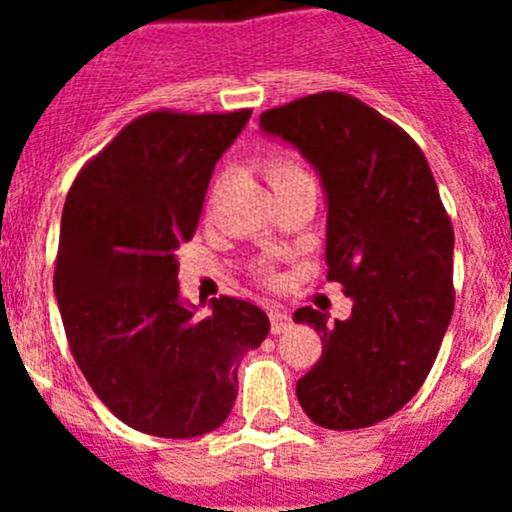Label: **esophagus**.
I'll return each mask as SVG.
<instances>
[{
  "label": "esophagus",
  "instance_id": "1",
  "mask_svg": "<svg viewBox=\"0 0 512 512\" xmlns=\"http://www.w3.org/2000/svg\"><path fill=\"white\" fill-rule=\"evenodd\" d=\"M270 324L272 334H282L292 327V317H289L285 309H270Z\"/></svg>",
  "mask_w": 512,
  "mask_h": 512
}]
</instances>
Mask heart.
<instances>
[{
	"label": "heart",
	"instance_id": "b5f03b06",
	"mask_svg": "<svg viewBox=\"0 0 512 512\" xmlns=\"http://www.w3.org/2000/svg\"><path fill=\"white\" fill-rule=\"evenodd\" d=\"M267 178H270L272 188H282V185L297 183V180H309V173L304 170V165L299 160L289 158V156H277L270 158L265 165Z\"/></svg>",
	"mask_w": 512,
	"mask_h": 512
}]
</instances>
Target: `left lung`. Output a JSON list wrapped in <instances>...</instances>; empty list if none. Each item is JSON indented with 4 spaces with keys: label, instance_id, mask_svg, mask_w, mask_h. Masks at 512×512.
<instances>
[{
    "label": "left lung",
    "instance_id": "left-lung-1",
    "mask_svg": "<svg viewBox=\"0 0 512 512\" xmlns=\"http://www.w3.org/2000/svg\"><path fill=\"white\" fill-rule=\"evenodd\" d=\"M319 175L327 200V280L352 297L349 319L302 307L322 356L297 381L317 426L352 431L409 404L453 314V227L421 148L347 94L304 96L260 116Z\"/></svg>",
    "mask_w": 512,
    "mask_h": 512
}]
</instances>
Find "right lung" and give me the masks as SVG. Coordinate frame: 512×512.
Wrapping results in <instances>:
<instances>
[{"label":"right lung","mask_w":512,"mask_h":512,"mask_svg":"<svg viewBox=\"0 0 512 512\" xmlns=\"http://www.w3.org/2000/svg\"><path fill=\"white\" fill-rule=\"evenodd\" d=\"M250 113H146L66 195L54 292L69 347L113 416L151 436L223 426L240 359L270 332L245 299H210L198 317L178 285V247L193 240L215 163Z\"/></svg>","instance_id":"right-lung-1"}]
</instances>
